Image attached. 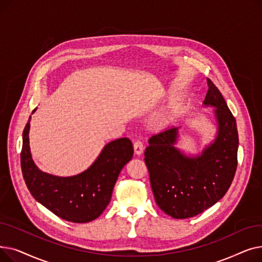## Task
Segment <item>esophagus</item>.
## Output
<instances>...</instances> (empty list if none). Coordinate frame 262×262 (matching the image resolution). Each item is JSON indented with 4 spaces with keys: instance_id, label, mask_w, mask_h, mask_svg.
<instances>
[{
    "instance_id": "esophagus-1",
    "label": "esophagus",
    "mask_w": 262,
    "mask_h": 262,
    "mask_svg": "<svg viewBox=\"0 0 262 262\" xmlns=\"http://www.w3.org/2000/svg\"><path fill=\"white\" fill-rule=\"evenodd\" d=\"M143 149H144V145L141 141H136L134 143V150L137 156H140L143 153Z\"/></svg>"
}]
</instances>
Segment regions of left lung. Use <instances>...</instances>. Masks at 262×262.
I'll list each match as a JSON object with an SVG mask.
<instances>
[{
  "label": "left lung",
  "mask_w": 262,
  "mask_h": 262,
  "mask_svg": "<svg viewBox=\"0 0 262 262\" xmlns=\"http://www.w3.org/2000/svg\"><path fill=\"white\" fill-rule=\"evenodd\" d=\"M207 84L203 105L214 108V139L202 153L188 155L176 146L180 127H175L150 137L144 152L156 204L174 219L192 217L210 208L225 195L237 169L236 119L208 78Z\"/></svg>",
  "instance_id": "8db88e82"
}]
</instances>
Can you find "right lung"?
Returning a JSON list of instances; mask_svg holds the SVG:
<instances>
[{"label": "right lung", "instance_id": "obj_1", "mask_svg": "<svg viewBox=\"0 0 262 262\" xmlns=\"http://www.w3.org/2000/svg\"><path fill=\"white\" fill-rule=\"evenodd\" d=\"M30 128L31 117L23 130L21 169L33 198L69 222L87 223L99 217L112 199L121 170L133 158L132 141L128 138L110 141L87 170L62 177L42 172L36 166L30 147Z\"/></svg>", "mask_w": 262, "mask_h": 262}]
</instances>
